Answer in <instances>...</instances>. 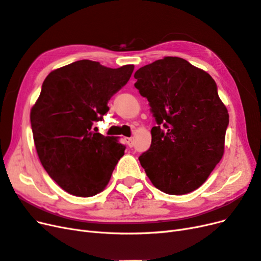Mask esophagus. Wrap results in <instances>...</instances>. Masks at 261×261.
<instances>
[{"mask_svg": "<svg viewBox=\"0 0 261 261\" xmlns=\"http://www.w3.org/2000/svg\"><path fill=\"white\" fill-rule=\"evenodd\" d=\"M125 142L128 143V145H129L130 147L133 146V140H132V138H125Z\"/></svg>", "mask_w": 261, "mask_h": 261, "instance_id": "esophagus-1", "label": "esophagus"}]
</instances>
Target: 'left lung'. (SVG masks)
Wrapping results in <instances>:
<instances>
[{
    "mask_svg": "<svg viewBox=\"0 0 261 261\" xmlns=\"http://www.w3.org/2000/svg\"><path fill=\"white\" fill-rule=\"evenodd\" d=\"M134 78L156 123L150 147L139 157L141 166L158 190L188 194L207 180L223 156L229 114L216 82L171 56L141 67Z\"/></svg>",
    "mask_w": 261,
    "mask_h": 261,
    "instance_id": "obj_1",
    "label": "left lung"
}]
</instances>
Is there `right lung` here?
I'll return each instance as SVG.
<instances>
[{"label": "right lung", "mask_w": 261, "mask_h": 261, "mask_svg": "<svg viewBox=\"0 0 261 261\" xmlns=\"http://www.w3.org/2000/svg\"><path fill=\"white\" fill-rule=\"evenodd\" d=\"M133 65L108 68L82 60L53 70L31 108L33 140L40 162L64 191L90 197L102 192L125 146L92 131L109 111L108 100L127 85Z\"/></svg>", "instance_id": "right-lung-1"}]
</instances>
